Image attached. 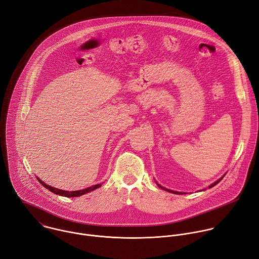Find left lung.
I'll return each mask as SVG.
<instances>
[{
  "mask_svg": "<svg viewBox=\"0 0 259 259\" xmlns=\"http://www.w3.org/2000/svg\"><path fill=\"white\" fill-rule=\"evenodd\" d=\"M222 179H223V178H221V179H220V180H218V181H217V182H214V183H213V184H211V185H210V186H209V188H211V187H213V186H214V185H217V184H218V183H219V182H220V181H221V180H222ZM158 186H159V187H160V188H161V189H163V190H165V191H168V192H173V193H177V194H178V193H179V192H176V191H171V190H168V189H165V188H163V187H161V186H160V185H158Z\"/></svg>",
  "mask_w": 259,
  "mask_h": 259,
  "instance_id": "obj_1",
  "label": "left lung"
}]
</instances>
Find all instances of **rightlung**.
Segmentation results:
<instances>
[{"mask_svg": "<svg viewBox=\"0 0 259 259\" xmlns=\"http://www.w3.org/2000/svg\"><path fill=\"white\" fill-rule=\"evenodd\" d=\"M37 179H38V178H37ZM38 181H39V183H40L45 188L49 189L51 192H53V193H55V194H58V195H61V196H65V197H77V196H81V195H83V194H85V193H89V192H91V191H94V190L97 189V188L102 187V184H103V183L97 184V185H94V186H92V187H89V188L83 189V190L65 191V190H60V189L54 188V187H52V186H49V185H47L45 182H42L40 179H38Z\"/></svg>", "mask_w": 259, "mask_h": 259, "instance_id": "obj_1", "label": "right lung"}]
</instances>
